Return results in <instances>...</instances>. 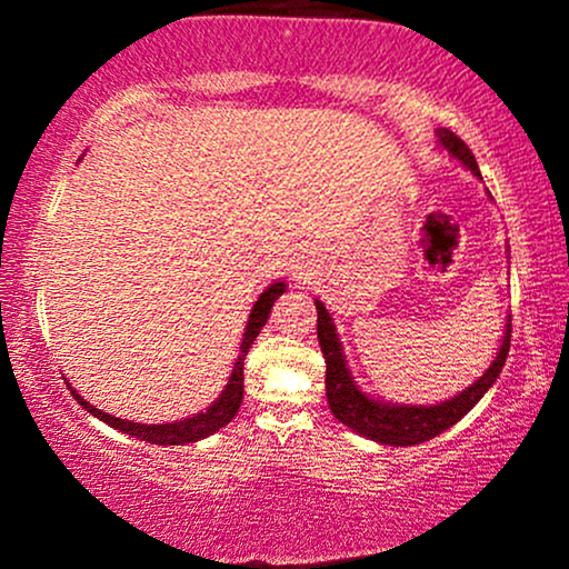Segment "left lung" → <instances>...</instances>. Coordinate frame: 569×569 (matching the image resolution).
<instances>
[{"mask_svg": "<svg viewBox=\"0 0 569 569\" xmlns=\"http://www.w3.org/2000/svg\"><path fill=\"white\" fill-rule=\"evenodd\" d=\"M441 147L447 149L452 158H457L462 166L468 168L473 176L479 173L473 152L468 149V143L455 136L452 130H439ZM318 310V345L326 358V398H329V409L335 411V417L342 426L356 430V433L367 436L371 441L390 443V447H411V443H422L436 439L447 428H452L460 417H466L479 398L492 388V382L498 380L502 367H506L508 348H511V323L506 326V337L495 356V361L489 363L485 375L476 380L471 388H466L462 393L443 403H433V407H411V403H385L377 401L358 390L356 380H352L348 363L342 356V342H339L335 321H331L329 310L323 302L316 299Z\"/></svg>", "mask_w": 569, "mask_h": 569, "instance_id": "1", "label": "left lung"}]
</instances>
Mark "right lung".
<instances>
[{
    "mask_svg": "<svg viewBox=\"0 0 569 569\" xmlns=\"http://www.w3.org/2000/svg\"><path fill=\"white\" fill-rule=\"evenodd\" d=\"M283 291H286V283H283V280H278V283H272L270 289L262 291V297H259L257 305L251 307V316H248L243 342H240V356H238V361H234L230 382H227V388L221 390V396L217 398V401H213L206 411H200V415L187 417V420H179V422H166V426H143V422L120 420V417L107 415V411L96 409L93 403L84 401V398L69 385L71 396L77 398V403H80L82 409H88L90 415L98 417V420H103L107 426L122 430V433L136 436V439H141V441L160 443V447H181V443H192V441L206 439V436L217 433L219 428H224L227 422H230L232 417L238 415L240 403H243V361L248 356V348H251L253 339L259 337V331H262L267 318H270L272 302H276V299Z\"/></svg>",
    "mask_w": 569,
    "mask_h": 569,
    "instance_id": "obj_1",
    "label": "right lung"
}]
</instances>
